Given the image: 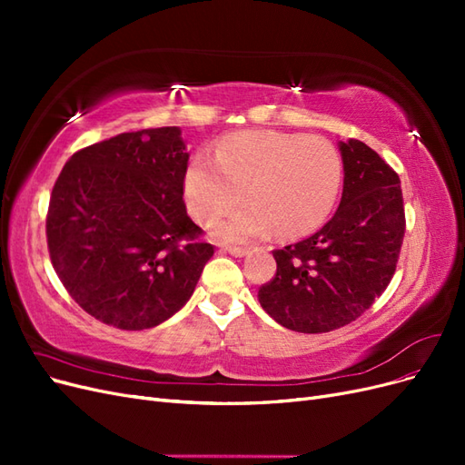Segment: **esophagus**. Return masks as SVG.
Wrapping results in <instances>:
<instances>
[{
  "instance_id": "34e87169",
  "label": "esophagus",
  "mask_w": 465,
  "mask_h": 465,
  "mask_svg": "<svg viewBox=\"0 0 465 465\" xmlns=\"http://www.w3.org/2000/svg\"><path fill=\"white\" fill-rule=\"evenodd\" d=\"M219 250H221V252H229V254L234 256V258H242V256L248 254V250H246V248H241V246H221Z\"/></svg>"
}]
</instances>
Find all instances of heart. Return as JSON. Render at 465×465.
<instances>
[{
  "mask_svg": "<svg viewBox=\"0 0 465 465\" xmlns=\"http://www.w3.org/2000/svg\"><path fill=\"white\" fill-rule=\"evenodd\" d=\"M343 184V159L318 135L252 130L224 137L215 151L193 154L184 174V198L195 221L213 224L224 242L281 234H304L328 219Z\"/></svg>",
  "mask_w": 465,
  "mask_h": 465,
  "instance_id": "1",
  "label": "heart"
}]
</instances>
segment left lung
I'll return each instance as SVG.
<instances>
[{"label":"left lung","instance_id":"left-lung-1","mask_svg":"<svg viewBox=\"0 0 465 465\" xmlns=\"http://www.w3.org/2000/svg\"><path fill=\"white\" fill-rule=\"evenodd\" d=\"M343 193L312 236L273 250L275 277L260 287L263 311L287 330L326 333L357 320L396 272L405 232L400 176L359 139L340 143Z\"/></svg>","mask_w":465,"mask_h":465}]
</instances>
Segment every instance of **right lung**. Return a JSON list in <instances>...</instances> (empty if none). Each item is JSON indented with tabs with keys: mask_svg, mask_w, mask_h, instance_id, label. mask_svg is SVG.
<instances>
[{
	"mask_svg": "<svg viewBox=\"0 0 465 465\" xmlns=\"http://www.w3.org/2000/svg\"><path fill=\"white\" fill-rule=\"evenodd\" d=\"M180 128L120 134L72 154L55 180L46 238L55 273L93 318L147 330L176 314L213 246L184 203Z\"/></svg>",
	"mask_w": 465,
	"mask_h": 465,
	"instance_id": "1",
	"label": "right lung"
}]
</instances>
